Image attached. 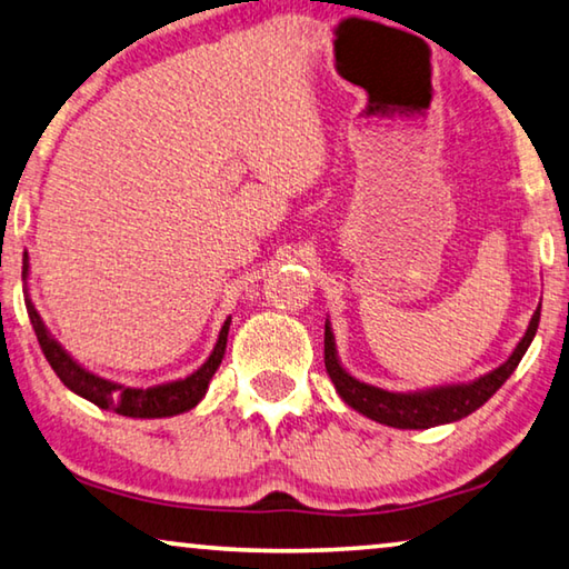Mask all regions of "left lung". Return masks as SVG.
I'll list each match as a JSON object with an SVG mask.
<instances>
[{"label": "left lung", "mask_w": 569, "mask_h": 569, "mask_svg": "<svg viewBox=\"0 0 569 569\" xmlns=\"http://www.w3.org/2000/svg\"><path fill=\"white\" fill-rule=\"evenodd\" d=\"M539 311H542V303H539L525 337H521L519 345L513 347L507 362L496 367L493 372L466 385H443L418 392H390L377 385L357 380V377L347 372V367L341 365L329 319L323 323V365H327V372L333 387H337L339 398L345 400L351 410L362 412L369 420L400 430H426L436 426H448V422L468 418V415L479 410L483 402H489L491 395L513 375V369L521 362V357L527 355L531 339H535L539 327Z\"/></svg>", "instance_id": "left-lung-1"}]
</instances>
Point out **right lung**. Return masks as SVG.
<instances>
[{"label":"right lung","instance_id":"1","mask_svg":"<svg viewBox=\"0 0 569 569\" xmlns=\"http://www.w3.org/2000/svg\"><path fill=\"white\" fill-rule=\"evenodd\" d=\"M27 278H30V256H22V281H24V306L27 313H30L32 329L38 333V341L42 347V355L48 359L50 367L56 369L60 382L68 387L70 392L80 395V398L98 405L101 410H111L116 415H123V418H171V415H182L187 410L197 408L207 395V387L210 380L218 372L222 365L224 347H228V331H230V317L222 323L218 345L210 351V357L204 359L200 369H194L192 375L182 377V380H171L151 387H129L121 382L108 380L96 372H90L83 365L78 362L76 357H70V351L60 345V341L52 337L50 329L44 327L42 317L34 309L30 299V288H27Z\"/></svg>","mask_w":569,"mask_h":569}]
</instances>
